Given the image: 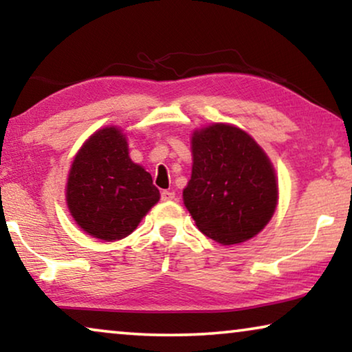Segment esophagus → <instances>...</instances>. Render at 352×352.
Instances as JSON below:
<instances>
[{"label": "esophagus", "instance_id": "esophagus-1", "mask_svg": "<svg viewBox=\"0 0 352 352\" xmlns=\"http://www.w3.org/2000/svg\"><path fill=\"white\" fill-rule=\"evenodd\" d=\"M175 199H176V194L173 190H163L162 192V200L170 201V200H175Z\"/></svg>", "mask_w": 352, "mask_h": 352}]
</instances>
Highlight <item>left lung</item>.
Returning a JSON list of instances; mask_svg holds the SVG:
<instances>
[{
    "label": "left lung",
    "mask_w": 352,
    "mask_h": 352,
    "mask_svg": "<svg viewBox=\"0 0 352 352\" xmlns=\"http://www.w3.org/2000/svg\"><path fill=\"white\" fill-rule=\"evenodd\" d=\"M192 155L182 199L200 232L223 245L254 237L272 218L278 197L263 148L242 129L214 123L194 133Z\"/></svg>",
    "instance_id": "8db88e82"
}]
</instances>
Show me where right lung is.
<instances>
[{
  "label": "right lung",
  "instance_id": "1",
  "mask_svg": "<svg viewBox=\"0 0 352 352\" xmlns=\"http://www.w3.org/2000/svg\"><path fill=\"white\" fill-rule=\"evenodd\" d=\"M158 199L152 176L131 162L120 129H99L76 153L67 205L76 224L93 237L105 242L124 239Z\"/></svg>",
  "mask_w": 352,
  "mask_h": 352
}]
</instances>
